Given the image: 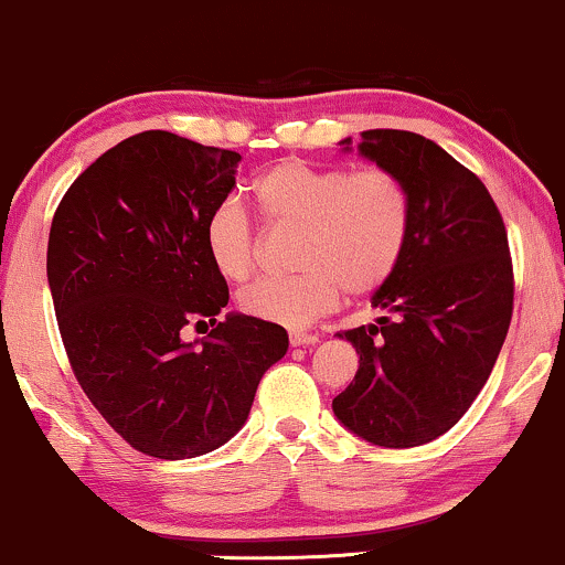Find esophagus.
<instances>
[{
  "instance_id": "esophagus-1",
  "label": "esophagus",
  "mask_w": 565,
  "mask_h": 565,
  "mask_svg": "<svg viewBox=\"0 0 565 565\" xmlns=\"http://www.w3.org/2000/svg\"><path fill=\"white\" fill-rule=\"evenodd\" d=\"M320 341L315 333H301V330H290V347H315Z\"/></svg>"
}]
</instances>
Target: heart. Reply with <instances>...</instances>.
<instances>
[{
  "mask_svg": "<svg viewBox=\"0 0 565 565\" xmlns=\"http://www.w3.org/2000/svg\"><path fill=\"white\" fill-rule=\"evenodd\" d=\"M254 198L271 227H298L294 277H267L245 288L241 309L262 322L307 328L338 307L343 290L370 296L399 267L413 230V201L394 171L381 166L282 161L254 184ZM205 250L222 277L254 275L258 241L237 203L224 201L205 222Z\"/></svg>",
  "mask_w": 565,
  "mask_h": 565,
  "instance_id": "b5f03b06",
  "label": "heart"
}]
</instances>
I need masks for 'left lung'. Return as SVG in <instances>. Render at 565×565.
<instances>
[{
	"label": "left lung",
	"mask_w": 565,
	"mask_h": 565,
	"mask_svg": "<svg viewBox=\"0 0 565 565\" xmlns=\"http://www.w3.org/2000/svg\"><path fill=\"white\" fill-rule=\"evenodd\" d=\"M341 145L349 150L351 139ZM360 152L402 179L413 230L394 277L373 296L386 317L338 333L356 349L360 370L333 413L377 447H420L468 413L505 343L513 317L508 232L481 179L434 139L370 129Z\"/></svg>",
	"instance_id": "1"
}]
</instances>
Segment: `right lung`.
<instances>
[{
	"instance_id": "1",
	"label": "right lung",
	"mask_w": 565,
	"mask_h": 565,
	"mask_svg": "<svg viewBox=\"0 0 565 565\" xmlns=\"http://www.w3.org/2000/svg\"><path fill=\"white\" fill-rule=\"evenodd\" d=\"M241 152L142 131L97 158L60 201L46 280L78 386L142 455L188 460L248 420L258 381L288 351L280 324L227 307L205 222ZM188 327L209 337L190 344Z\"/></svg>"
}]
</instances>
